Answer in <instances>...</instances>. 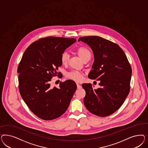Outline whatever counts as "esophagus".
I'll list each match as a JSON object with an SVG mask.
<instances>
[{"instance_id": "obj_1", "label": "esophagus", "mask_w": 148, "mask_h": 148, "mask_svg": "<svg viewBox=\"0 0 148 148\" xmlns=\"http://www.w3.org/2000/svg\"><path fill=\"white\" fill-rule=\"evenodd\" d=\"M76 85H77V88H78V89H80L81 88V86L80 85H79V84H76Z\"/></svg>"}]
</instances>
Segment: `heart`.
Instances as JSON below:
<instances>
[{"instance_id":"heart-1","label":"heart","mask_w":148,"mask_h":148,"mask_svg":"<svg viewBox=\"0 0 148 148\" xmlns=\"http://www.w3.org/2000/svg\"><path fill=\"white\" fill-rule=\"evenodd\" d=\"M76 53L78 56L80 58L84 61L90 58L91 53L90 50L85 47H80L76 49ZM69 58V56L66 52L63 53L61 56V62L63 64H66L67 63ZM67 76L68 78L76 81H80L82 79V76L81 73L77 71H72V72L68 73Z\"/></svg>"}]
</instances>
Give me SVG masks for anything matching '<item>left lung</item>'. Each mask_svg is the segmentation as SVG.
I'll list each match as a JSON object with an SVG mask.
<instances>
[{
  "mask_svg": "<svg viewBox=\"0 0 148 148\" xmlns=\"http://www.w3.org/2000/svg\"><path fill=\"white\" fill-rule=\"evenodd\" d=\"M79 41L88 45L94 61L88 74L90 79L100 81L94 89L83 84L84 102L90 113L98 116H110L121 107L130 92L132 69L125 53L116 43L97 36L81 37Z\"/></svg>",
  "mask_w": 148,
  "mask_h": 148,
  "instance_id": "obj_1",
  "label": "left lung"
}]
</instances>
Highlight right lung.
Here are the masks:
<instances>
[{
    "mask_svg": "<svg viewBox=\"0 0 148 148\" xmlns=\"http://www.w3.org/2000/svg\"><path fill=\"white\" fill-rule=\"evenodd\" d=\"M75 42V38L58 37L40 38L27 48L18 65L20 94L29 109L42 119L62 116L76 90V84L71 80L60 82L58 88L50 84L62 66L61 55Z\"/></svg>",
    "mask_w": 148,
    "mask_h": 148,
    "instance_id": "1",
    "label": "right lung"
}]
</instances>
